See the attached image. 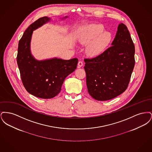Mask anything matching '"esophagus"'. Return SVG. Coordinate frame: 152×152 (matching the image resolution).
<instances>
[{
    "mask_svg": "<svg viewBox=\"0 0 152 152\" xmlns=\"http://www.w3.org/2000/svg\"><path fill=\"white\" fill-rule=\"evenodd\" d=\"M83 65V61H79V63H78V66L80 68V67H81Z\"/></svg>",
    "mask_w": 152,
    "mask_h": 152,
    "instance_id": "1",
    "label": "esophagus"
}]
</instances>
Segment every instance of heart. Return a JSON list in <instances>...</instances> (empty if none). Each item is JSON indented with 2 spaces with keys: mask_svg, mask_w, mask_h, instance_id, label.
I'll return each instance as SVG.
<instances>
[{
  "mask_svg": "<svg viewBox=\"0 0 152 152\" xmlns=\"http://www.w3.org/2000/svg\"><path fill=\"white\" fill-rule=\"evenodd\" d=\"M104 27L100 24H92L86 26L80 34L79 42L86 44L92 40L87 49L88 55L90 56L99 55L108 45L111 40V34L104 31Z\"/></svg>",
  "mask_w": 152,
  "mask_h": 152,
  "instance_id": "obj_1",
  "label": "heart"
}]
</instances>
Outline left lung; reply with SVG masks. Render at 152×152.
<instances>
[{"label":"left lung","instance_id":"8db88e82","mask_svg":"<svg viewBox=\"0 0 152 152\" xmlns=\"http://www.w3.org/2000/svg\"><path fill=\"white\" fill-rule=\"evenodd\" d=\"M134 52L130 33L121 23L112 46L95 58L84 59L88 92L94 99L111 100L127 89L135 64Z\"/></svg>","mask_w":152,"mask_h":152}]
</instances>
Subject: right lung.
<instances>
[{
	"label": "right lung",
	"mask_w": 152,
	"mask_h": 152,
	"mask_svg": "<svg viewBox=\"0 0 152 152\" xmlns=\"http://www.w3.org/2000/svg\"><path fill=\"white\" fill-rule=\"evenodd\" d=\"M50 19L47 16L40 18L25 31L19 42L16 58L22 83L27 91L45 99L53 98L60 93L66 77L76 69L78 63L77 58L68 60L53 58L39 61L32 55L30 43L33 31Z\"/></svg>",
	"instance_id": "right-lung-1"
}]
</instances>
